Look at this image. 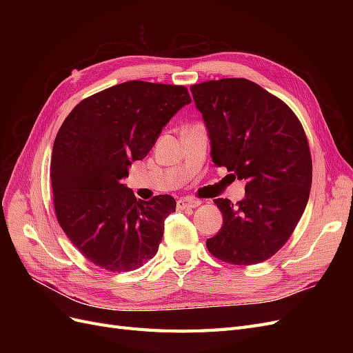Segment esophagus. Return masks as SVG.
I'll return each mask as SVG.
<instances>
[{"label":"esophagus","mask_w":353,"mask_h":353,"mask_svg":"<svg viewBox=\"0 0 353 353\" xmlns=\"http://www.w3.org/2000/svg\"><path fill=\"white\" fill-rule=\"evenodd\" d=\"M197 206H200V201H199V200H193V199H187V197H184V199H179V200L176 201V208H178V210L194 209V208H197Z\"/></svg>","instance_id":"34e87169"}]
</instances>
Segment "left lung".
Returning <instances> with one entry per match:
<instances>
[{"mask_svg": "<svg viewBox=\"0 0 353 353\" xmlns=\"http://www.w3.org/2000/svg\"><path fill=\"white\" fill-rule=\"evenodd\" d=\"M190 90L213 163L245 183L236 206L213 200L223 221L208 249L232 265L261 263L290 239L306 208L312 159L303 128L285 103L249 79L208 81Z\"/></svg>", "mask_w": 353, "mask_h": 353, "instance_id": "obj_1", "label": "left lung"}]
</instances>
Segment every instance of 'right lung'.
Returning a JSON list of instances; mask_svg holds the SVG:
<instances>
[{
    "mask_svg": "<svg viewBox=\"0 0 353 353\" xmlns=\"http://www.w3.org/2000/svg\"><path fill=\"white\" fill-rule=\"evenodd\" d=\"M190 103L183 85L130 81L82 100L63 122L51 156L56 215L92 263L131 271L157 253L176 201L168 194L135 199L122 179Z\"/></svg>",
    "mask_w": 353,
    "mask_h": 353,
    "instance_id": "obj_1",
    "label": "right lung"
}]
</instances>
